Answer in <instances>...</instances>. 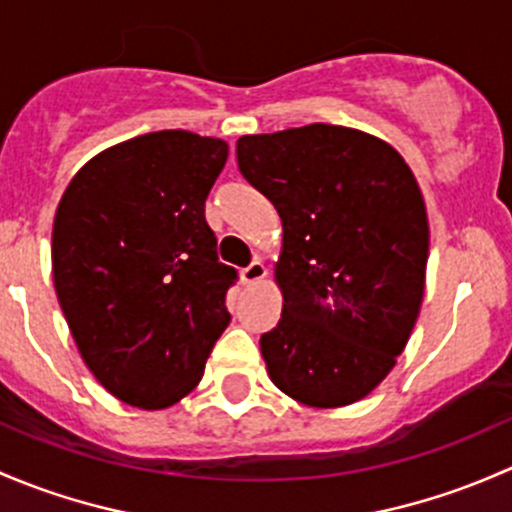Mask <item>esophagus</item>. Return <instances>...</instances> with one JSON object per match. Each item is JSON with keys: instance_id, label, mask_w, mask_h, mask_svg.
Masks as SVG:
<instances>
[{"instance_id": "1", "label": "esophagus", "mask_w": 512, "mask_h": 512, "mask_svg": "<svg viewBox=\"0 0 512 512\" xmlns=\"http://www.w3.org/2000/svg\"><path fill=\"white\" fill-rule=\"evenodd\" d=\"M261 278H266V266H263L261 261L249 263V266L241 271V281H244V283H258Z\"/></svg>"}]
</instances>
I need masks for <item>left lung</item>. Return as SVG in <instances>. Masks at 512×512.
<instances>
[{
  "instance_id": "obj_1",
  "label": "left lung",
  "mask_w": 512,
  "mask_h": 512,
  "mask_svg": "<svg viewBox=\"0 0 512 512\" xmlns=\"http://www.w3.org/2000/svg\"><path fill=\"white\" fill-rule=\"evenodd\" d=\"M236 157L283 221L268 377L305 407L360 402L397 365L424 298L429 217L414 172L389 142L328 123L244 135Z\"/></svg>"
}]
</instances>
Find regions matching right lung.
I'll use <instances>...</instances> for the list:
<instances>
[{
  "label": "right lung",
  "instance_id": "add662e5",
  "mask_svg": "<svg viewBox=\"0 0 512 512\" xmlns=\"http://www.w3.org/2000/svg\"><path fill=\"white\" fill-rule=\"evenodd\" d=\"M229 145L138 135L73 175L51 231L54 288L93 377L130 407L167 409L199 384L231 315L204 202Z\"/></svg>",
  "mask_w": 512,
  "mask_h": 512
}]
</instances>
